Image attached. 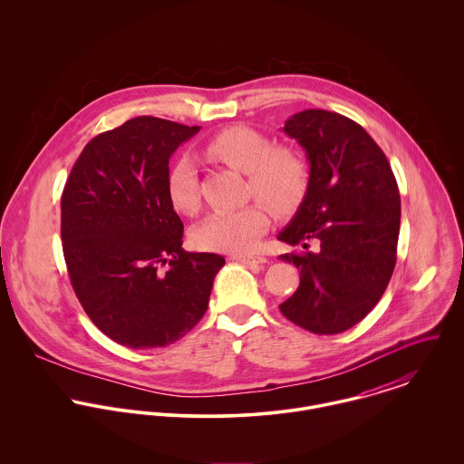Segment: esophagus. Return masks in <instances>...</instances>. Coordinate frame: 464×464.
<instances>
[{"instance_id":"obj_1","label":"esophagus","mask_w":464,"mask_h":464,"mask_svg":"<svg viewBox=\"0 0 464 464\" xmlns=\"http://www.w3.org/2000/svg\"><path fill=\"white\" fill-rule=\"evenodd\" d=\"M232 261H237V263H243V265H265L267 263L265 257H259V256H245V254H234L230 256Z\"/></svg>"}]
</instances>
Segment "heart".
<instances>
[{"instance_id":"obj_1","label":"heart","mask_w":464,"mask_h":464,"mask_svg":"<svg viewBox=\"0 0 464 464\" xmlns=\"http://www.w3.org/2000/svg\"><path fill=\"white\" fill-rule=\"evenodd\" d=\"M207 153L248 175L250 195L263 199L278 216L295 212L307 195L309 169L291 148H273L265 133L248 127H230L216 133L205 146ZM168 198L180 212L198 208V169L189 155L179 157L166 179ZM269 225L264 203L254 201L239 208L214 210L191 230L199 250L246 252Z\"/></svg>"}]
</instances>
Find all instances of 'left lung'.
I'll return each instance as SVG.
<instances>
[{"mask_svg": "<svg viewBox=\"0 0 464 464\" xmlns=\"http://www.w3.org/2000/svg\"><path fill=\"white\" fill-rule=\"evenodd\" d=\"M284 133L304 148L309 188L278 239L320 252L284 254L300 285L280 313L314 334L359 324L381 300L397 263L400 195L384 151L355 121L322 109L291 116Z\"/></svg>", "mask_w": 464, "mask_h": 464, "instance_id": "obj_1", "label": "left lung"}]
</instances>
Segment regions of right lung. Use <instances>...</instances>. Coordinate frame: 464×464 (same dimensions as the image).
Instances as JSON below:
<instances>
[{
  "label": "right lung",
  "instance_id": "1",
  "mask_svg": "<svg viewBox=\"0 0 464 464\" xmlns=\"http://www.w3.org/2000/svg\"><path fill=\"white\" fill-rule=\"evenodd\" d=\"M199 127L151 116L96 135L61 199L71 285L92 324L137 348L175 343L207 311L225 259L182 250L184 223L168 198L175 150Z\"/></svg>",
  "mask_w": 464,
  "mask_h": 464
}]
</instances>
